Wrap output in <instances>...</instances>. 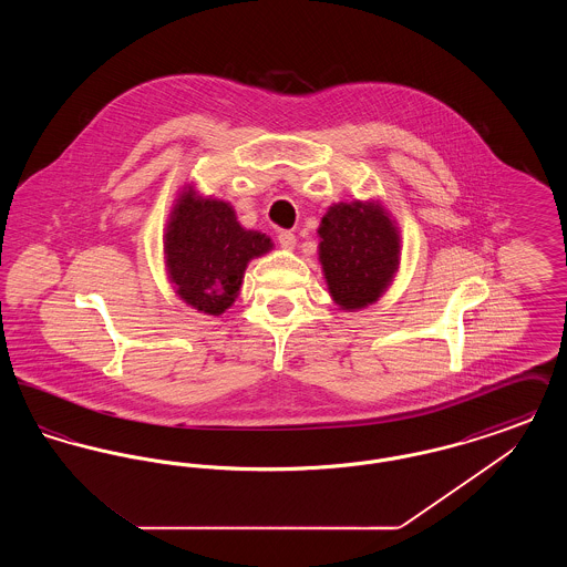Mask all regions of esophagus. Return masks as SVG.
Listing matches in <instances>:
<instances>
[{
    "instance_id": "1",
    "label": "esophagus",
    "mask_w": 567,
    "mask_h": 567,
    "mask_svg": "<svg viewBox=\"0 0 567 567\" xmlns=\"http://www.w3.org/2000/svg\"><path fill=\"white\" fill-rule=\"evenodd\" d=\"M278 243H280V246H282L285 250H293L297 244L296 234H291V231H280V234H278Z\"/></svg>"
}]
</instances>
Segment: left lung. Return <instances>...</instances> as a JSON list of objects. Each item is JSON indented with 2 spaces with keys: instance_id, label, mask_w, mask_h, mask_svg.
I'll return each mask as SVG.
<instances>
[{
  "instance_id": "obj_1",
  "label": "left lung",
  "mask_w": 567,
  "mask_h": 567,
  "mask_svg": "<svg viewBox=\"0 0 567 567\" xmlns=\"http://www.w3.org/2000/svg\"><path fill=\"white\" fill-rule=\"evenodd\" d=\"M319 234V261L327 291L340 310L377 303L402 261L398 220L380 199L338 202L327 208Z\"/></svg>"
}]
</instances>
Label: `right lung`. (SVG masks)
<instances>
[{"mask_svg": "<svg viewBox=\"0 0 567 567\" xmlns=\"http://www.w3.org/2000/svg\"><path fill=\"white\" fill-rule=\"evenodd\" d=\"M274 248L261 231L240 225L229 202L185 185L163 229V259L174 293L189 308L220 317L240 296L244 271Z\"/></svg>", "mask_w": 567, "mask_h": 567, "instance_id": "1", "label": "right lung"}]
</instances>
